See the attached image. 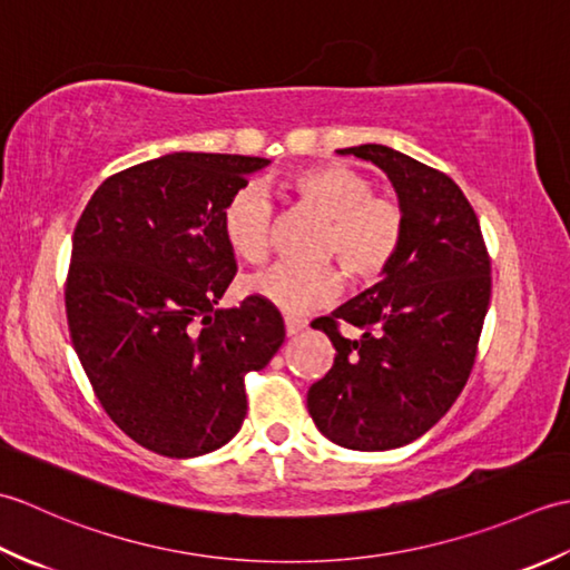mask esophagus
Returning a JSON list of instances; mask_svg holds the SVG:
<instances>
[{
    "instance_id": "1",
    "label": "esophagus",
    "mask_w": 570,
    "mask_h": 570,
    "mask_svg": "<svg viewBox=\"0 0 570 570\" xmlns=\"http://www.w3.org/2000/svg\"><path fill=\"white\" fill-rule=\"evenodd\" d=\"M284 325H286V335H288V337H294V335L304 333V331L308 328V323H306V321L294 318V316H286V318H284Z\"/></svg>"
}]
</instances>
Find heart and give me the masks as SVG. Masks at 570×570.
I'll use <instances>...</instances> for the list:
<instances>
[{
  "instance_id": "b5f03b06",
  "label": "heart",
  "mask_w": 570,
  "mask_h": 570,
  "mask_svg": "<svg viewBox=\"0 0 570 570\" xmlns=\"http://www.w3.org/2000/svg\"><path fill=\"white\" fill-rule=\"evenodd\" d=\"M288 193L328 220L323 233V259H335L353 284H372L390 269L404 239V213L399 203L372 193V180L345 164H323L296 171ZM272 198L262 186L237 188L223 205L220 225L227 247L245 262H264L272 245ZM343 278L333 266L274 264L242 282L245 294L286 313L328 306L341 294Z\"/></svg>"
}]
</instances>
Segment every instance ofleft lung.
<instances>
[{
	"instance_id": "left-lung-1",
	"label": "left lung",
	"mask_w": 570,
	"mask_h": 570,
	"mask_svg": "<svg viewBox=\"0 0 570 570\" xmlns=\"http://www.w3.org/2000/svg\"><path fill=\"white\" fill-rule=\"evenodd\" d=\"M337 154L390 176L404 239L382 282L318 325L335 360L308 390V414L337 445L390 451L435 426L463 392L490 306V254L453 178L382 144ZM337 322L363 335L350 342Z\"/></svg>"
}]
</instances>
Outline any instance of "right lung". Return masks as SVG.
<instances>
[{"label": "right lung", "instance_id": "add662e5", "mask_svg": "<svg viewBox=\"0 0 570 570\" xmlns=\"http://www.w3.org/2000/svg\"><path fill=\"white\" fill-rule=\"evenodd\" d=\"M266 164L196 151L137 164L102 180L72 233V347L107 416L159 455L196 458L233 439L245 374L284 343L266 301L217 308L237 272L223 205Z\"/></svg>", "mask_w": 570, "mask_h": 570}]
</instances>
